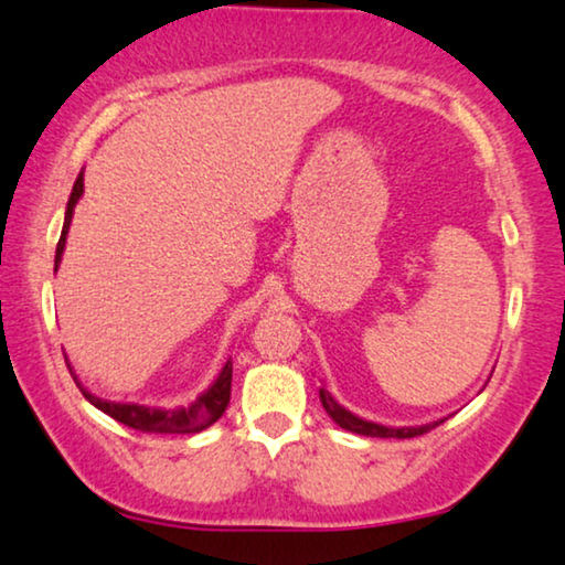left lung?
Returning a JSON list of instances; mask_svg holds the SVG:
<instances>
[{
	"label": "left lung",
	"instance_id": "obj_1",
	"mask_svg": "<svg viewBox=\"0 0 565 565\" xmlns=\"http://www.w3.org/2000/svg\"><path fill=\"white\" fill-rule=\"evenodd\" d=\"M320 401H322V408L328 411V416L335 420L338 426L345 428V431H353V434H361V436H382V439H411V436H420L426 431H431L439 424H445V418L441 420H434V424H426V426H416V428H387V426H380V424H372V420H361L349 413L345 408H341L326 387H320Z\"/></svg>",
	"mask_w": 565,
	"mask_h": 565
}]
</instances>
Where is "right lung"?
I'll return each instance as SVG.
<instances>
[{"label":"right lung","mask_w":565,"mask_h":565,"mask_svg":"<svg viewBox=\"0 0 565 565\" xmlns=\"http://www.w3.org/2000/svg\"><path fill=\"white\" fill-rule=\"evenodd\" d=\"M82 188H85V183H82V172H79L77 183H74V188H72L70 204H66L62 239H58V245H56V268H58V260H62L66 232H70L72 212H74V204L79 201ZM77 387L82 390V395H85L87 401L95 405V408L108 413L110 418H116L118 424H124V426L139 428V431H147V434H199V431H204V428L212 426L214 420H220L222 413L227 411L230 393H232V361L224 364L220 377H216L214 385L209 387L206 393L199 397V401L188 405V408H178V411L145 408V405H131V403H108V401H100V397L89 395L87 390L79 385V382H77Z\"/></svg>","instance_id":"add662e5"}]
</instances>
